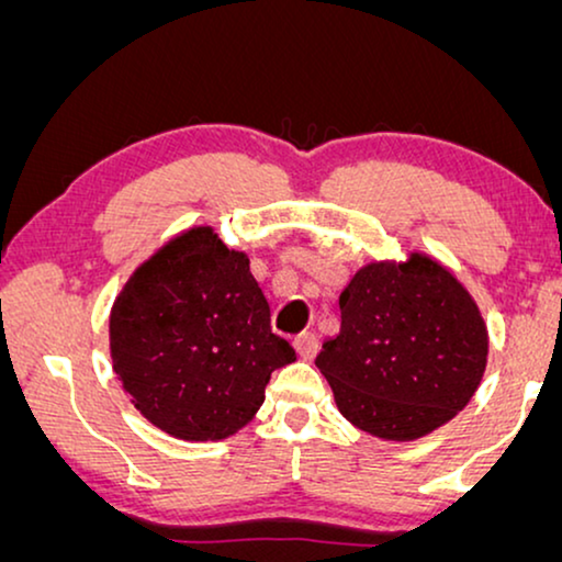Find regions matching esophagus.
<instances>
[{
    "label": "esophagus",
    "instance_id": "esophagus-1",
    "mask_svg": "<svg viewBox=\"0 0 562 562\" xmlns=\"http://www.w3.org/2000/svg\"><path fill=\"white\" fill-rule=\"evenodd\" d=\"M317 348H319V342L314 333H302L294 337V350L299 352V358L302 360H312L314 356H317Z\"/></svg>",
    "mask_w": 562,
    "mask_h": 562
}]
</instances>
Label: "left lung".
<instances>
[{"mask_svg":"<svg viewBox=\"0 0 562 562\" xmlns=\"http://www.w3.org/2000/svg\"><path fill=\"white\" fill-rule=\"evenodd\" d=\"M488 329L450 268L414 250L358 268L319 373L352 427L412 442L465 409L486 371Z\"/></svg>","mask_w":562,"mask_h":562,"instance_id":"obj_1","label":"left lung"}]
</instances>
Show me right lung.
Here are the masks:
<instances>
[{"label":"right lung","mask_w":562,"mask_h":562,"mask_svg":"<svg viewBox=\"0 0 562 562\" xmlns=\"http://www.w3.org/2000/svg\"><path fill=\"white\" fill-rule=\"evenodd\" d=\"M110 356L130 402L187 442H217L256 417L296 352L271 333L250 258L210 225L183 229L135 268L110 312Z\"/></svg>","instance_id":"add662e5"}]
</instances>
